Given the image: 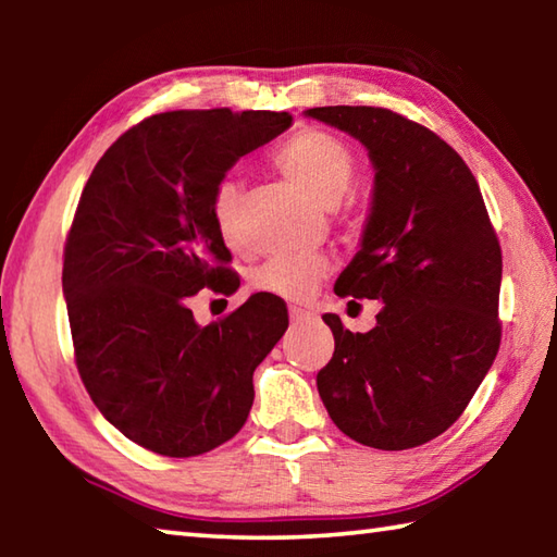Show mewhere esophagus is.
I'll return each mask as SVG.
<instances>
[{
    "label": "esophagus",
    "instance_id": "34e87169",
    "mask_svg": "<svg viewBox=\"0 0 557 557\" xmlns=\"http://www.w3.org/2000/svg\"><path fill=\"white\" fill-rule=\"evenodd\" d=\"M289 317H292V322L299 324V322H305V319H309L312 314H309L307 309H301V307H289Z\"/></svg>",
    "mask_w": 557,
    "mask_h": 557
}]
</instances>
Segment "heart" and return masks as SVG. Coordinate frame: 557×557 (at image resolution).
<instances>
[{"label": "heart", "mask_w": 557, "mask_h": 557, "mask_svg": "<svg viewBox=\"0 0 557 557\" xmlns=\"http://www.w3.org/2000/svg\"><path fill=\"white\" fill-rule=\"evenodd\" d=\"M272 162L301 191L314 196L322 203H334L346 194L356 174V157L351 147L334 137L332 132L317 127H301L282 143ZM243 188L235 178H221L211 199L215 228L228 243H235V223H238ZM329 272V260L317 252L307 256H277L252 275V287L265 295L301 301L317 289Z\"/></svg>", "instance_id": "1"}]
</instances>
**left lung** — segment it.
I'll return each instance as SVG.
<instances>
[{"mask_svg":"<svg viewBox=\"0 0 557 557\" xmlns=\"http://www.w3.org/2000/svg\"><path fill=\"white\" fill-rule=\"evenodd\" d=\"M307 115L369 149L373 209L334 292L383 299L366 334L324 314L334 356L317 375L319 395L366 447L425 445L467 410L502 344V245L474 174L425 125L369 106Z\"/></svg>","mask_w":557,"mask_h":557,"instance_id":"obj_1","label":"left lung"}]
</instances>
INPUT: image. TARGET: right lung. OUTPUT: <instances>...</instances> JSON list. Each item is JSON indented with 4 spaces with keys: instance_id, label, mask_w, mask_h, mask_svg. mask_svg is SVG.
I'll use <instances>...</instances> for the list:
<instances>
[{
    "instance_id": "right-lung-1",
    "label": "right lung",
    "mask_w": 557,
    "mask_h": 557,
    "mask_svg": "<svg viewBox=\"0 0 557 557\" xmlns=\"http://www.w3.org/2000/svg\"><path fill=\"white\" fill-rule=\"evenodd\" d=\"M289 125L270 110L159 112L117 137L83 188L63 248L75 366L106 420L157 455L196 457L238 435L252 371L287 332V305L265 292L209 326L188 299L240 287L213 191Z\"/></svg>"
}]
</instances>
